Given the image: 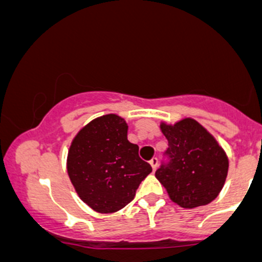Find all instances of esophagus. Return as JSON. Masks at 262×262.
Listing matches in <instances>:
<instances>
[{"mask_svg": "<svg viewBox=\"0 0 262 262\" xmlns=\"http://www.w3.org/2000/svg\"><path fill=\"white\" fill-rule=\"evenodd\" d=\"M158 158H152L151 160H150V165H151V167H152V170H156V167H158Z\"/></svg>", "mask_w": 262, "mask_h": 262, "instance_id": "obj_1", "label": "esophagus"}]
</instances>
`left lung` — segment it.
Masks as SVG:
<instances>
[{"label": "left lung", "instance_id": "left-lung-1", "mask_svg": "<svg viewBox=\"0 0 262 262\" xmlns=\"http://www.w3.org/2000/svg\"><path fill=\"white\" fill-rule=\"evenodd\" d=\"M169 141V162L155 176L172 202L182 208L206 206L218 196L228 175L229 160L215 138L192 118L160 124Z\"/></svg>", "mask_w": 262, "mask_h": 262}]
</instances>
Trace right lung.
<instances>
[{
  "mask_svg": "<svg viewBox=\"0 0 262 262\" xmlns=\"http://www.w3.org/2000/svg\"><path fill=\"white\" fill-rule=\"evenodd\" d=\"M122 117L106 114L86 124L71 141L68 169L79 197L98 213H113L133 201L151 166L127 138Z\"/></svg>",
  "mask_w": 262,
  "mask_h": 262,
  "instance_id": "obj_1",
  "label": "right lung"
}]
</instances>
